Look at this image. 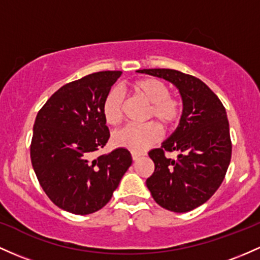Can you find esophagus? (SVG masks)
Wrapping results in <instances>:
<instances>
[{"mask_svg": "<svg viewBox=\"0 0 260 260\" xmlns=\"http://www.w3.org/2000/svg\"><path fill=\"white\" fill-rule=\"evenodd\" d=\"M141 156H142V154L141 153H137V152H132V159H133V160H138V159L139 158H141Z\"/></svg>", "mask_w": 260, "mask_h": 260, "instance_id": "1", "label": "esophagus"}]
</instances>
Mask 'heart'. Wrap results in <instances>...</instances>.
<instances>
[{"mask_svg":"<svg viewBox=\"0 0 260 260\" xmlns=\"http://www.w3.org/2000/svg\"><path fill=\"white\" fill-rule=\"evenodd\" d=\"M137 96L149 104L148 119H156L162 127L172 128L178 123L182 112L181 101L170 95V88L161 80L145 78L137 80L132 85ZM125 93L122 88L113 87L104 101V116L108 124L117 125L123 121ZM161 138V129L155 122L145 124H127L116 131L112 142L116 147L132 152H143Z\"/></svg>","mask_w":260,"mask_h":260,"instance_id":"obj_1","label":"heart"}]
</instances>
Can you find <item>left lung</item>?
Wrapping results in <instances>:
<instances>
[{
    "label": "left lung",
    "mask_w": 260,
    "mask_h": 260,
    "mask_svg": "<svg viewBox=\"0 0 260 260\" xmlns=\"http://www.w3.org/2000/svg\"><path fill=\"white\" fill-rule=\"evenodd\" d=\"M179 88L184 104L179 127L160 148L149 152L154 173L147 186L156 204L173 212H189L217 191L232 155L226 108L201 80L173 69H143ZM179 151L176 159L165 152Z\"/></svg>",
    "instance_id": "obj_1"
}]
</instances>
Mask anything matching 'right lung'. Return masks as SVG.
Returning <instances> with one entry per match:
<instances>
[{
  "label": "right lung",
  "mask_w": 260,
  "mask_h": 260,
  "mask_svg": "<svg viewBox=\"0 0 260 260\" xmlns=\"http://www.w3.org/2000/svg\"><path fill=\"white\" fill-rule=\"evenodd\" d=\"M122 71H99L71 81L44 104L33 127L30 160L42 189L53 204L75 215L105 206L132 164L118 148L93 158L110 131L104 101Z\"/></svg>",
  "instance_id": "1"
}]
</instances>
